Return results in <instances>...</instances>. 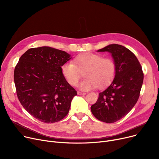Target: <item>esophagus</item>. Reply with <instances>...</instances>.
Returning a JSON list of instances; mask_svg holds the SVG:
<instances>
[{
  "instance_id": "obj_1",
  "label": "esophagus",
  "mask_w": 159,
  "mask_h": 159,
  "mask_svg": "<svg viewBox=\"0 0 159 159\" xmlns=\"http://www.w3.org/2000/svg\"><path fill=\"white\" fill-rule=\"evenodd\" d=\"M77 94L79 95H86V93H83V92H80V91H77Z\"/></svg>"
}]
</instances>
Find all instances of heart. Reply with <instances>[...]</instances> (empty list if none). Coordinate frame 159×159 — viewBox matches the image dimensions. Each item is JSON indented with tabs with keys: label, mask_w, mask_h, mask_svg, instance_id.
I'll return each mask as SVG.
<instances>
[{
	"label": "heart",
	"mask_w": 159,
	"mask_h": 159,
	"mask_svg": "<svg viewBox=\"0 0 159 159\" xmlns=\"http://www.w3.org/2000/svg\"><path fill=\"white\" fill-rule=\"evenodd\" d=\"M64 78L72 86H76L84 71L86 77L78 85L82 91H88L97 86L102 88L107 85L114 78L116 73L115 62L110 58L101 55L85 53L76 57L72 62H67L61 67Z\"/></svg>",
	"instance_id": "b5f03b06"
}]
</instances>
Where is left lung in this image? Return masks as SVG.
<instances>
[{
  "mask_svg": "<svg viewBox=\"0 0 159 159\" xmlns=\"http://www.w3.org/2000/svg\"><path fill=\"white\" fill-rule=\"evenodd\" d=\"M97 52L111 53L116 73L111 84L98 94L91 111L98 120L113 123L126 116L137 103L144 74L137 58L126 47L113 44Z\"/></svg>",
  "mask_w": 159,
  "mask_h": 159,
  "instance_id": "left-lung-1",
  "label": "left lung"
}]
</instances>
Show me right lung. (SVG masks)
<instances>
[{
  "mask_svg": "<svg viewBox=\"0 0 159 159\" xmlns=\"http://www.w3.org/2000/svg\"><path fill=\"white\" fill-rule=\"evenodd\" d=\"M71 55L49 46L31 48L19 58L14 71L16 95L30 115L44 123L68 115L77 91L63 76L61 67Z\"/></svg>",
  "mask_w": 159,
  "mask_h": 159,
  "instance_id": "1",
  "label": "right lung"
}]
</instances>
